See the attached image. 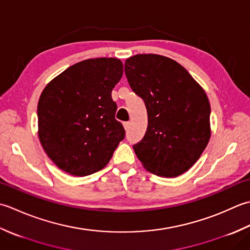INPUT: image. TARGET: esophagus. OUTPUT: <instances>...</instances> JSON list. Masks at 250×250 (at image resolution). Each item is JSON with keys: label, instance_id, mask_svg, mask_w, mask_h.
<instances>
[{"label": "esophagus", "instance_id": "1", "mask_svg": "<svg viewBox=\"0 0 250 250\" xmlns=\"http://www.w3.org/2000/svg\"><path fill=\"white\" fill-rule=\"evenodd\" d=\"M124 128H125V130H128V128H129V126H130V123L129 122H124Z\"/></svg>", "mask_w": 250, "mask_h": 250}]
</instances>
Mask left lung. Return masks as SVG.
I'll list each match as a JSON object with an SVG mask.
<instances>
[{
	"instance_id": "1",
	"label": "left lung",
	"mask_w": 250,
	"mask_h": 250,
	"mask_svg": "<svg viewBox=\"0 0 250 250\" xmlns=\"http://www.w3.org/2000/svg\"><path fill=\"white\" fill-rule=\"evenodd\" d=\"M125 74L147 112L146 135L134 146L137 157L154 175H182L210 139V104L205 90L181 64L161 55L126 59Z\"/></svg>"
}]
</instances>
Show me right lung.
Instances as JSON below:
<instances>
[{
	"instance_id": "add662e5",
	"label": "right lung",
	"mask_w": 250,
	"mask_h": 250,
	"mask_svg": "<svg viewBox=\"0 0 250 250\" xmlns=\"http://www.w3.org/2000/svg\"><path fill=\"white\" fill-rule=\"evenodd\" d=\"M123 75L116 58L71 65L45 86L38 104L39 138L57 167L84 177L103 169L124 139L111 93Z\"/></svg>"
}]
</instances>
